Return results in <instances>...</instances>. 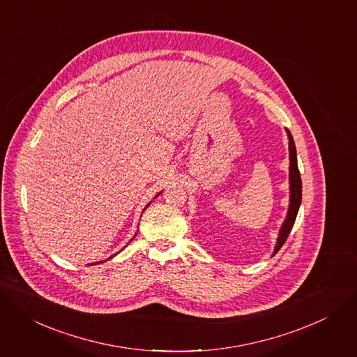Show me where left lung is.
Masks as SVG:
<instances>
[{
	"label": "left lung",
	"instance_id": "obj_1",
	"mask_svg": "<svg viewBox=\"0 0 357 357\" xmlns=\"http://www.w3.org/2000/svg\"><path fill=\"white\" fill-rule=\"evenodd\" d=\"M287 131V129H286ZM287 138H289V181H290V201H289V211L286 215V219L282 225L280 232H279V238L275 246V252L273 255L278 253V250L282 248V245L286 242L291 228H294V223L296 220L298 216V211L302 202V179H301V174H299V168H298V156H296V146H295V141L294 137L290 135V132L287 131Z\"/></svg>",
	"mask_w": 357,
	"mask_h": 357
}]
</instances>
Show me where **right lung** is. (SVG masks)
Instances as JSON below:
<instances>
[{
  "label": "right lung",
  "mask_w": 357,
  "mask_h": 357,
  "mask_svg": "<svg viewBox=\"0 0 357 357\" xmlns=\"http://www.w3.org/2000/svg\"><path fill=\"white\" fill-rule=\"evenodd\" d=\"M158 195H159V193H158ZM158 195H156V197H158ZM156 197H155V198H156ZM148 206H149V205H148ZM135 236H137V235H135ZM132 239H134V238H132ZM111 257H112V256H111ZM111 257H109V259H111ZM93 265H96V264H93Z\"/></svg>",
  "instance_id": "right-lung-1"
}]
</instances>
